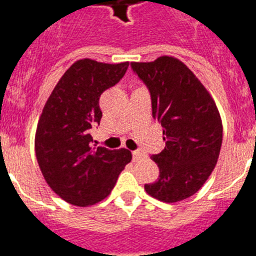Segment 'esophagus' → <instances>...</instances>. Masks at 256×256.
I'll list each match as a JSON object with an SVG mask.
<instances>
[{"mask_svg": "<svg viewBox=\"0 0 256 256\" xmlns=\"http://www.w3.org/2000/svg\"><path fill=\"white\" fill-rule=\"evenodd\" d=\"M132 155H133V160H134V162H137V160H140V159H141V158H144V156L146 155V154H144V151L141 150V148H138V150L133 151Z\"/></svg>", "mask_w": 256, "mask_h": 256, "instance_id": "34e87169", "label": "esophagus"}]
</instances>
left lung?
Returning <instances> with one entry per match:
<instances>
[{"mask_svg":"<svg viewBox=\"0 0 256 256\" xmlns=\"http://www.w3.org/2000/svg\"><path fill=\"white\" fill-rule=\"evenodd\" d=\"M151 94L154 119L162 123L165 148L151 159L159 178L144 184L164 202L184 200L202 187L216 168L223 126L206 88L178 58L162 56L151 62H130Z\"/></svg>","mask_w":256,"mask_h":256,"instance_id":"1","label":"left lung"}]
</instances>
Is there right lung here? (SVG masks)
I'll use <instances>...</instances> for the list:
<instances>
[{
	"instance_id": "1",
	"label": "right lung",
	"mask_w": 256,
	"mask_h": 256,
	"mask_svg": "<svg viewBox=\"0 0 256 256\" xmlns=\"http://www.w3.org/2000/svg\"><path fill=\"white\" fill-rule=\"evenodd\" d=\"M130 62L76 61L61 76L40 114L36 132L38 165L52 191L76 206L104 200L132 154L92 148V126L100 124V96L124 76Z\"/></svg>"
}]
</instances>
